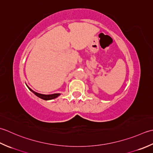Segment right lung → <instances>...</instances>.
Returning a JSON list of instances; mask_svg holds the SVG:
<instances>
[{
    "label": "right lung",
    "instance_id": "obj_1",
    "mask_svg": "<svg viewBox=\"0 0 153 153\" xmlns=\"http://www.w3.org/2000/svg\"><path fill=\"white\" fill-rule=\"evenodd\" d=\"M27 86V88H29V90H30L31 92H32L36 96H37V97H39V98L44 100H53L55 99L56 98H57L59 96H60L61 94L60 93H56V94H39V93H37L35 91H33V90L31 89L30 87L26 85Z\"/></svg>",
    "mask_w": 153,
    "mask_h": 153
}]
</instances>
